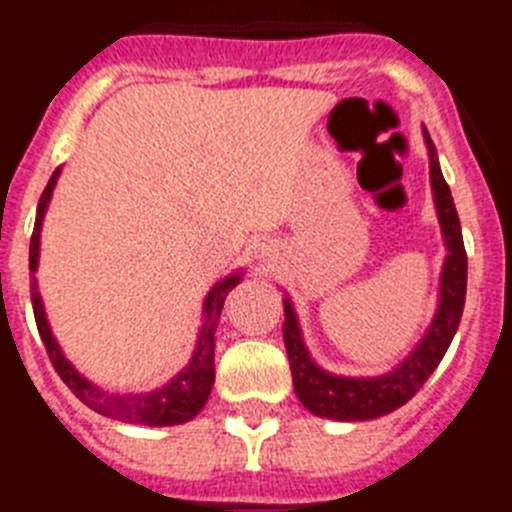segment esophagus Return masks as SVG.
I'll return each mask as SVG.
<instances>
[{"mask_svg":"<svg viewBox=\"0 0 512 512\" xmlns=\"http://www.w3.org/2000/svg\"><path fill=\"white\" fill-rule=\"evenodd\" d=\"M264 251H269V248H266V246H264V248H261V253H264Z\"/></svg>","mask_w":512,"mask_h":512,"instance_id":"obj_1","label":"esophagus"}]
</instances>
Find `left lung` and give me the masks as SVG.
I'll return each instance as SVG.
<instances>
[{"mask_svg": "<svg viewBox=\"0 0 512 512\" xmlns=\"http://www.w3.org/2000/svg\"><path fill=\"white\" fill-rule=\"evenodd\" d=\"M428 156H431V187L436 200L438 223L446 241V261L441 271V297L433 323L410 356L392 372L379 377H336L320 369L307 354L302 341L295 307L284 300V346H287L292 382L300 402L318 418L333 420H372L402 408L441 364L456 328H459L464 297H467V251L461 241V225L456 215L454 197L438 166L436 146L428 130H423Z\"/></svg>", "mask_w": 512, "mask_h": 512, "instance_id": "1", "label": "left lung"}]
</instances>
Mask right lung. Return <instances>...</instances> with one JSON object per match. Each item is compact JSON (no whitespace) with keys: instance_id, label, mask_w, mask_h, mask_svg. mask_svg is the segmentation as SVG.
<instances>
[{"instance_id":"obj_1","label":"right lung","mask_w":512,"mask_h":512,"mask_svg":"<svg viewBox=\"0 0 512 512\" xmlns=\"http://www.w3.org/2000/svg\"><path fill=\"white\" fill-rule=\"evenodd\" d=\"M61 174V169L53 171L51 182L43 189L38 202V215H35V228L33 238H30V297H33V312L35 323H38V333L43 338V346L51 356L53 369L58 372V377L66 382L71 392L79 397L87 408H92L94 413L104 415V418L122 420V423H135V425H179L192 420L194 415L205 408L207 397H210L212 382H215V330L217 320H220V312H223L225 297H228L230 289L241 282V274H230V277L220 279L215 287L210 289V295L205 300V312H202V328L200 338H197V346H194V356L182 372L176 374L169 384L158 387L153 392H143V395H117V392H104L102 387L89 382L87 377H81L74 369L63 351L58 348L56 338L51 333V325L45 318L43 300H40L38 292V279H35V271H38V256H40V225H43L45 210H48V202H51L53 187H56V179Z\"/></svg>"}]
</instances>
